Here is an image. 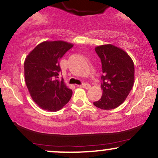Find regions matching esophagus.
<instances>
[{"label":"esophagus","instance_id":"obj_1","mask_svg":"<svg viewBox=\"0 0 158 158\" xmlns=\"http://www.w3.org/2000/svg\"><path fill=\"white\" fill-rule=\"evenodd\" d=\"M79 87H84L85 89H90V85L89 84H82L81 85H78Z\"/></svg>","mask_w":158,"mask_h":158}]
</instances>
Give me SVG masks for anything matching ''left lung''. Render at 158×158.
I'll return each instance as SVG.
<instances>
[{
    "mask_svg": "<svg viewBox=\"0 0 158 158\" xmlns=\"http://www.w3.org/2000/svg\"><path fill=\"white\" fill-rule=\"evenodd\" d=\"M102 64V97L94 105L111 110L121 105L131 90L134 81V65L131 57L121 48L112 44L95 48Z\"/></svg>",
    "mask_w": 158,
    "mask_h": 158,
    "instance_id": "1",
    "label": "left lung"
}]
</instances>
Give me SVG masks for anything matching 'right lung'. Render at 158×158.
<instances>
[{"instance_id": "obj_1", "label": "right lung", "mask_w": 158, "mask_h": 158, "mask_svg": "<svg viewBox=\"0 0 158 158\" xmlns=\"http://www.w3.org/2000/svg\"><path fill=\"white\" fill-rule=\"evenodd\" d=\"M74 45L63 40L44 41L36 46L24 60V77L33 101L43 110L57 111L71 98L72 90L63 80L60 59Z\"/></svg>"}]
</instances>
